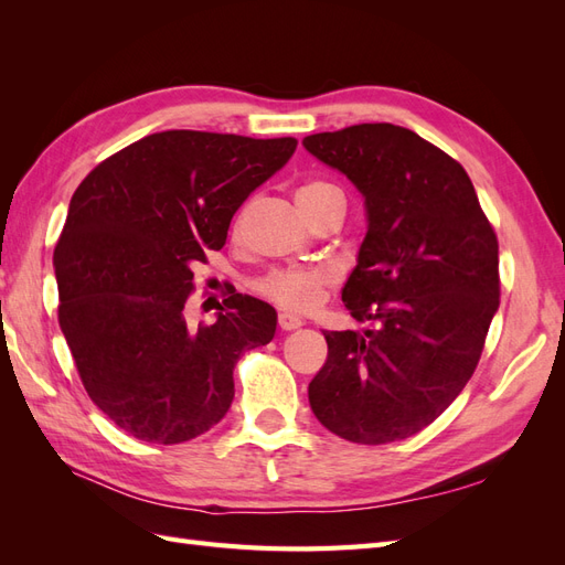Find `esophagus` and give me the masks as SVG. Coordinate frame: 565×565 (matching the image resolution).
<instances>
[{"mask_svg":"<svg viewBox=\"0 0 565 565\" xmlns=\"http://www.w3.org/2000/svg\"><path fill=\"white\" fill-rule=\"evenodd\" d=\"M278 324H280V330H285V332H289V330H297V328H301V318H297V316H292V313H280L278 316Z\"/></svg>","mask_w":565,"mask_h":565,"instance_id":"34e87169","label":"esophagus"}]
</instances>
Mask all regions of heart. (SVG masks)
<instances>
[{
    "label": "heart",
    "mask_w": 565,
    "mask_h": 565,
    "mask_svg": "<svg viewBox=\"0 0 565 565\" xmlns=\"http://www.w3.org/2000/svg\"><path fill=\"white\" fill-rule=\"evenodd\" d=\"M337 191L334 185L311 181L303 183L297 191L299 204H311ZM337 282V270L330 266H289V268H273L266 276L254 282V289L280 309L295 313H309L328 295V289Z\"/></svg>",
    "instance_id": "1"
}]
</instances>
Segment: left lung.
Returning <instances> with one entry per match:
<instances>
[{
  "instance_id": "obj_1",
  "label": "left lung",
  "mask_w": 565,
  "mask_h": 565,
  "mask_svg": "<svg viewBox=\"0 0 565 565\" xmlns=\"http://www.w3.org/2000/svg\"><path fill=\"white\" fill-rule=\"evenodd\" d=\"M303 148L363 193L367 233L341 301L365 332H324L309 403L332 434H419L471 380L500 306L498 235L457 160L405 127L353 125Z\"/></svg>"
}]
</instances>
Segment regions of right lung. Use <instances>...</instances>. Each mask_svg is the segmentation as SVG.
<instances>
[{
    "mask_svg": "<svg viewBox=\"0 0 565 565\" xmlns=\"http://www.w3.org/2000/svg\"><path fill=\"white\" fill-rule=\"evenodd\" d=\"M297 139L172 129L94 167L54 249L58 324L98 409L174 446L224 419L233 367L276 334V309L235 289L212 324H188L193 264L226 245L237 207Z\"/></svg>",
    "mask_w": 565,
    "mask_h": 565,
    "instance_id": "add662e5",
    "label": "right lung"
}]
</instances>
